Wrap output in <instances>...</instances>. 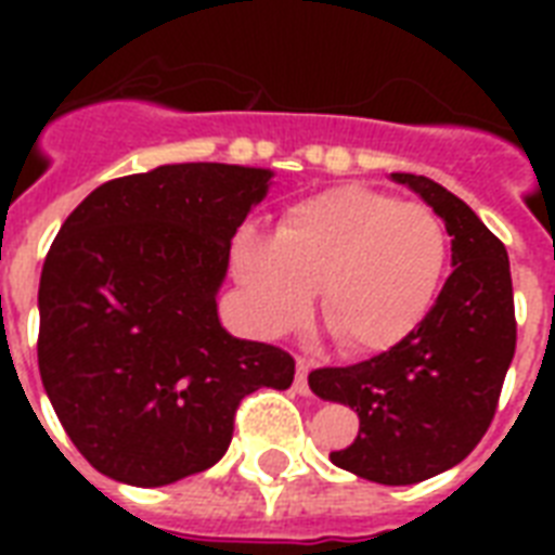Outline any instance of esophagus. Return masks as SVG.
I'll list each match as a JSON object with an SVG mask.
<instances>
[{
	"instance_id": "obj_1",
	"label": "esophagus",
	"mask_w": 555,
	"mask_h": 555,
	"mask_svg": "<svg viewBox=\"0 0 555 555\" xmlns=\"http://www.w3.org/2000/svg\"><path fill=\"white\" fill-rule=\"evenodd\" d=\"M311 369H313V360H308V357H299V360H296L294 388L299 391V395H308V391H311V386H308V374H311Z\"/></svg>"
}]
</instances>
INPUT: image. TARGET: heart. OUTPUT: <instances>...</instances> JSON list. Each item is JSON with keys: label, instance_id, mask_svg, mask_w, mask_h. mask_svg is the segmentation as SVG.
<instances>
[{"label": "heart", "instance_id": "heart-1", "mask_svg": "<svg viewBox=\"0 0 555 555\" xmlns=\"http://www.w3.org/2000/svg\"><path fill=\"white\" fill-rule=\"evenodd\" d=\"M447 250V227L435 209L346 184L291 204L273 238L242 230L233 270L261 334L296 325L317 291L322 322L339 346L379 351L421 325Z\"/></svg>", "mask_w": 555, "mask_h": 555}]
</instances>
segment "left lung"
<instances>
[{"label":"left lung","instance_id":"1","mask_svg":"<svg viewBox=\"0 0 555 555\" xmlns=\"http://www.w3.org/2000/svg\"><path fill=\"white\" fill-rule=\"evenodd\" d=\"M452 235V273L421 325L357 365L308 374L322 400L360 414V431L331 452L339 469L403 487L461 464L487 435L516 354L509 259L464 201L426 176L395 172Z\"/></svg>","mask_w":555,"mask_h":555}]
</instances>
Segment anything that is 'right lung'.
<instances>
[{
    "instance_id": "right-lung-1",
    "label": "right lung",
    "mask_w": 555,
    "mask_h": 555,
    "mask_svg": "<svg viewBox=\"0 0 555 555\" xmlns=\"http://www.w3.org/2000/svg\"><path fill=\"white\" fill-rule=\"evenodd\" d=\"M270 169L167 164L106 181L60 227L39 279V374L98 473L164 487L209 469L256 388L294 357L230 337L216 294Z\"/></svg>"
}]
</instances>
